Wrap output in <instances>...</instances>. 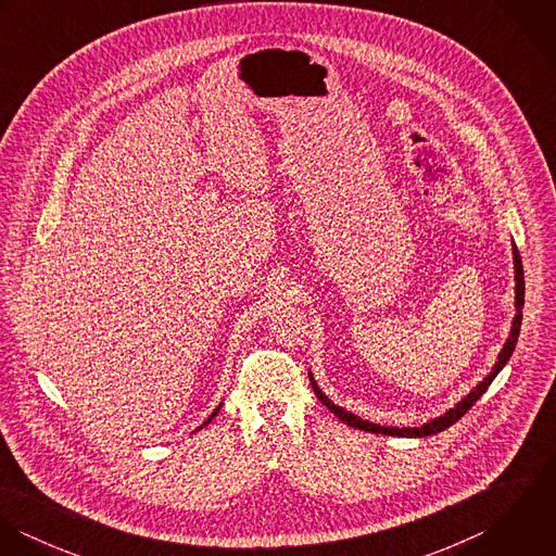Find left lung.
<instances>
[{"mask_svg":"<svg viewBox=\"0 0 556 556\" xmlns=\"http://www.w3.org/2000/svg\"><path fill=\"white\" fill-rule=\"evenodd\" d=\"M514 267H516V317H514V325H511V333H509V338H507L503 351L498 353V362H496L494 370L477 386L476 390H473L469 396L465 397V400H460L454 408H450L445 415H441V417H437V419L424 424L421 428H394V426L388 428V426H377V424H370V421H366V419H362V417H355L353 413H349V410L336 406L329 397L325 396V394L318 390L317 381H315L313 375H311V386H313L315 394H317L318 400H320V404H325V406H327L333 415H338L346 426H353V428L364 430V432H377V434H392V437H430V434H437V432L450 428L452 424H456V421L476 404L477 400L481 397V394L490 388L492 379H494V377L501 372V368L509 362V357H511V353H514V349H516L518 333H520V323H522V306H525V271H522V258H520V252H518L516 245H514Z\"/></svg>","mask_w":556,"mask_h":556,"instance_id":"obj_1","label":"left lung"}]
</instances>
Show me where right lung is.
Returning <instances> with one entry per match:
<instances>
[{
  "mask_svg": "<svg viewBox=\"0 0 556 556\" xmlns=\"http://www.w3.org/2000/svg\"><path fill=\"white\" fill-rule=\"evenodd\" d=\"M218 410H220V406H218V408H216V410H214V413L207 417V421H205V424H210V421H212V419L218 415ZM205 424H203V426H205ZM203 426H201V428H203Z\"/></svg>",
  "mask_w": 556,
  "mask_h": 556,
  "instance_id": "right-lung-1",
  "label": "right lung"
}]
</instances>
